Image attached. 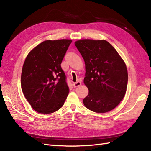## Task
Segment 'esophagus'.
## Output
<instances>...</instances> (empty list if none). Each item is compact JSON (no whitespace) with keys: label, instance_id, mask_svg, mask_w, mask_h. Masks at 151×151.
I'll use <instances>...</instances> for the list:
<instances>
[{"label":"esophagus","instance_id":"obj_1","mask_svg":"<svg viewBox=\"0 0 151 151\" xmlns=\"http://www.w3.org/2000/svg\"><path fill=\"white\" fill-rule=\"evenodd\" d=\"M81 85V82H80V81H78V82H76L73 83V86L75 88L78 87V86H80Z\"/></svg>","mask_w":151,"mask_h":151}]
</instances>
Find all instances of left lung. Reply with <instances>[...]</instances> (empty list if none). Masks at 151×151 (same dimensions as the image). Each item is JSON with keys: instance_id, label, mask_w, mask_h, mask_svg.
Returning <instances> with one entry per match:
<instances>
[{"instance_id": "left-lung-1", "label": "left lung", "mask_w": 151, "mask_h": 151, "mask_svg": "<svg viewBox=\"0 0 151 151\" xmlns=\"http://www.w3.org/2000/svg\"><path fill=\"white\" fill-rule=\"evenodd\" d=\"M75 46L86 64L85 85L89 89L83 102L97 113L113 110L127 91L128 72L117 50L106 40H81Z\"/></svg>"}]
</instances>
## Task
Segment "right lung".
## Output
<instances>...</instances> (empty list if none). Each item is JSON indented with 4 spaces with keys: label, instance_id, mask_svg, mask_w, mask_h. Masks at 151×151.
Returning <instances> with one entry per match:
<instances>
[{
    "label": "right lung",
    "instance_id": "1",
    "mask_svg": "<svg viewBox=\"0 0 151 151\" xmlns=\"http://www.w3.org/2000/svg\"><path fill=\"white\" fill-rule=\"evenodd\" d=\"M71 42L70 40L45 41L25 59L21 73L22 91L38 113H53L65 102L69 87L61 63Z\"/></svg>",
    "mask_w": 151,
    "mask_h": 151
}]
</instances>
